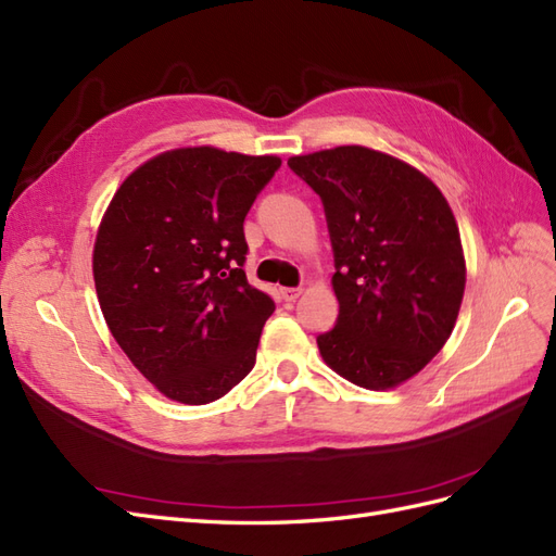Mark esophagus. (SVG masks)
<instances>
[{
	"label": "esophagus",
	"instance_id": "obj_1",
	"mask_svg": "<svg viewBox=\"0 0 556 556\" xmlns=\"http://www.w3.org/2000/svg\"><path fill=\"white\" fill-rule=\"evenodd\" d=\"M280 294L285 302H294V299H299V294H302V288H282Z\"/></svg>",
	"mask_w": 556,
	"mask_h": 556
}]
</instances>
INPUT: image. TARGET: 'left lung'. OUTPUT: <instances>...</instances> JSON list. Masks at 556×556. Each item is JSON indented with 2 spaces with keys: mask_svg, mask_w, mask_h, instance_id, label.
<instances>
[{
  "mask_svg": "<svg viewBox=\"0 0 556 556\" xmlns=\"http://www.w3.org/2000/svg\"><path fill=\"white\" fill-rule=\"evenodd\" d=\"M318 193L334 252L339 318L318 337L325 363L369 390L412 379L442 351L465 290L452 207L430 179L367 147L292 156Z\"/></svg>",
  "mask_w": 556,
  "mask_h": 556,
  "instance_id": "8db88e82",
  "label": "left lung"
}]
</instances>
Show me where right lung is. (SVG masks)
Listing matches in <instances>:
<instances>
[{"mask_svg": "<svg viewBox=\"0 0 556 556\" xmlns=\"http://www.w3.org/2000/svg\"><path fill=\"white\" fill-rule=\"evenodd\" d=\"M278 156L175 149L135 170L102 217L93 278L112 337L185 404L215 402L257 357L276 304L243 271V222Z\"/></svg>", "mask_w": 556, "mask_h": 556, "instance_id": "obj_1", "label": "right lung"}]
</instances>
